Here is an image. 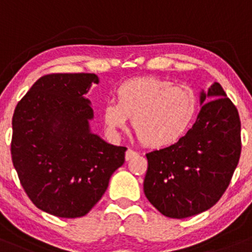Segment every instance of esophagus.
Listing matches in <instances>:
<instances>
[{"mask_svg": "<svg viewBox=\"0 0 252 252\" xmlns=\"http://www.w3.org/2000/svg\"><path fill=\"white\" fill-rule=\"evenodd\" d=\"M137 155H138L137 152L133 151V150L128 149V150H127V151H126V154H125V158H126V160H129V159H132V158L137 156Z\"/></svg>", "mask_w": 252, "mask_h": 252, "instance_id": "obj_1", "label": "esophagus"}]
</instances>
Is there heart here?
Wrapping results in <instances>:
<instances>
[{"instance_id":"heart-1","label":"heart","mask_w":252,"mask_h":252,"mask_svg":"<svg viewBox=\"0 0 252 252\" xmlns=\"http://www.w3.org/2000/svg\"><path fill=\"white\" fill-rule=\"evenodd\" d=\"M196 96L189 87L156 77L134 78L117 90V102L102 107L107 131L119 134L132 118V126L141 143L160 149L180 140L196 114Z\"/></svg>"}]
</instances>
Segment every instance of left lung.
<instances>
[{"label":"left lung","mask_w":252,"mask_h":252,"mask_svg":"<svg viewBox=\"0 0 252 252\" xmlns=\"http://www.w3.org/2000/svg\"><path fill=\"white\" fill-rule=\"evenodd\" d=\"M201 111L177 143L146 154L144 193L175 219L210 210L230 185L242 151L238 111L219 83L200 94Z\"/></svg>","instance_id":"8db88e82"}]
</instances>
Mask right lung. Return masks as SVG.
Wrapping results in <instances>:
<instances>
[{"mask_svg":"<svg viewBox=\"0 0 252 252\" xmlns=\"http://www.w3.org/2000/svg\"><path fill=\"white\" fill-rule=\"evenodd\" d=\"M95 73L39 78L13 115L10 152L20 183L39 210L59 218L86 216L125 162V146L90 132L94 118L84 97Z\"/></svg>","mask_w":252,"mask_h":252,"instance_id":"right-lung-1","label":"right lung"}]
</instances>
